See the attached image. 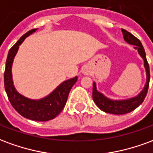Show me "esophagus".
Wrapping results in <instances>:
<instances>
[{"instance_id":"34e87169","label":"esophagus","mask_w":153,"mask_h":153,"mask_svg":"<svg viewBox=\"0 0 153 153\" xmlns=\"http://www.w3.org/2000/svg\"><path fill=\"white\" fill-rule=\"evenodd\" d=\"M83 73L85 74H88V72H87L86 70H84V71H83Z\"/></svg>"}]
</instances>
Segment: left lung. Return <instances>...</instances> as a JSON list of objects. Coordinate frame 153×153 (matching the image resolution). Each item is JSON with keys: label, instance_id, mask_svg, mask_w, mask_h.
Listing matches in <instances>:
<instances>
[{"label": "left lung", "instance_id": "8db88e82", "mask_svg": "<svg viewBox=\"0 0 153 153\" xmlns=\"http://www.w3.org/2000/svg\"><path fill=\"white\" fill-rule=\"evenodd\" d=\"M122 33L124 36V39L128 43L134 45L135 49H137L139 55L144 60V67L146 69L147 74V83L145 84L144 88L138 96L130 98L128 100H122V101H114L107 98L103 95L102 93L97 91L96 83H93V99L94 102L100 109L106 113L115 114V115H123L126 113L131 112L132 111L136 109L140 104L144 101L146 95L148 93V87H149V81H150V70H149V65L146 58L144 48L142 45L141 42L138 38L131 34L130 33L126 31L125 29H121Z\"/></svg>", "mask_w": 153, "mask_h": 153}]
</instances>
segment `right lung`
Here are the masks:
<instances>
[{
	"instance_id": "right-lung-1",
	"label": "right lung",
	"mask_w": 153,
	"mask_h": 153,
	"mask_svg": "<svg viewBox=\"0 0 153 153\" xmlns=\"http://www.w3.org/2000/svg\"><path fill=\"white\" fill-rule=\"evenodd\" d=\"M37 28L27 32L9 51L5 70L4 73V84L9 101L15 111L25 118L36 121H47L59 115L66 104L70 89L78 80V77L66 80L57 87L50 95L41 100H30L20 95L13 85L11 66L19 45L26 37L33 33Z\"/></svg>"
}]
</instances>
